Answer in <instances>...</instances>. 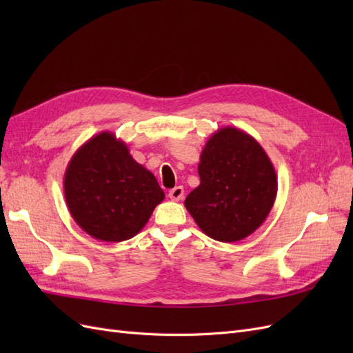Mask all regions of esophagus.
<instances>
[{"label": "esophagus", "mask_w": 353, "mask_h": 353, "mask_svg": "<svg viewBox=\"0 0 353 353\" xmlns=\"http://www.w3.org/2000/svg\"><path fill=\"white\" fill-rule=\"evenodd\" d=\"M184 197V188L183 187H175L169 191V199L174 201H179Z\"/></svg>", "instance_id": "34e87169"}]
</instances>
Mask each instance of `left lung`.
I'll return each mask as SVG.
<instances>
[{"instance_id":"1","label":"left lung","mask_w":353,"mask_h":353,"mask_svg":"<svg viewBox=\"0 0 353 353\" xmlns=\"http://www.w3.org/2000/svg\"><path fill=\"white\" fill-rule=\"evenodd\" d=\"M197 169L200 184L184 205L206 236L234 243L262 225L279 183L271 159L252 135L221 128L203 147Z\"/></svg>"}]
</instances>
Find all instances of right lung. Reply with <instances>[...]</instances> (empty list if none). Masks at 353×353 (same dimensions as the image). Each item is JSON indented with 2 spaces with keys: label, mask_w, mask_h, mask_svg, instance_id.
<instances>
[{
  "label": "right lung",
  "mask_w": 353,
  "mask_h": 353,
  "mask_svg": "<svg viewBox=\"0 0 353 353\" xmlns=\"http://www.w3.org/2000/svg\"><path fill=\"white\" fill-rule=\"evenodd\" d=\"M63 188L74 222L91 237L109 243L137 236L165 199L156 176L110 131L91 137L74 152Z\"/></svg>",
  "instance_id": "add662e5"
}]
</instances>
